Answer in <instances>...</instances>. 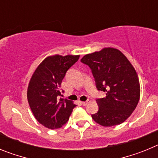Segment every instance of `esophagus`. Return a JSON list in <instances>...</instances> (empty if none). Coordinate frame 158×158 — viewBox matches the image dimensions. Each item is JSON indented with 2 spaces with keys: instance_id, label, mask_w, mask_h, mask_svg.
Listing matches in <instances>:
<instances>
[{
  "instance_id": "34e87169",
  "label": "esophagus",
  "mask_w": 158,
  "mask_h": 158,
  "mask_svg": "<svg viewBox=\"0 0 158 158\" xmlns=\"http://www.w3.org/2000/svg\"><path fill=\"white\" fill-rule=\"evenodd\" d=\"M88 104H89V101H88V100H87V101H83V102H81V104H82V105H83V106H86Z\"/></svg>"
}]
</instances>
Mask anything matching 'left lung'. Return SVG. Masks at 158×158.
<instances>
[{"label": "left lung", "instance_id": "left-lung-1", "mask_svg": "<svg viewBox=\"0 0 158 158\" xmlns=\"http://www.w3.org/2000/svg\"><path fill=\"white\" fill-rule=\"evenodd\" d=\"M81 62L91 68L97 89L106 93V97L96 100L99 110L92 115L93 120L104 127L123 123L140 99L139 77L132 64L113 47L85 54Z\"/></svg>", "mask_w": 158, "mask_h": 158}]
</instances>
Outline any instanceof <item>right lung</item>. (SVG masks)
Segmentation results:
<instances>
[{
  "label": "right lung",
  "mask_w": 158,
  "mask_h": 158,
  "mask_svg": "<svg viewBox=\"0 0 158 158\" xmlns=\"http://www.w3.org/2000/svg\"><path fill=\"white\" fill-rule=\"evenodd\" d=\"M80 55L48 56L38 65L27 87L29 106L35 118L48 129L62 127L69 120L76 104L67 99H60V87L65 73Z\"/></svg>",
  "instance_id": "1"
}]
</instances>
